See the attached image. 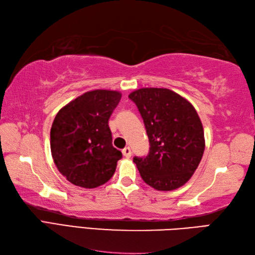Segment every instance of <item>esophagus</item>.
Masks as SVG:
<instances>
[{
  "label": "esophagus",
  "mask_w": 255,
  "mask_h": 255,
  "mask_svg": "<svg viewBox=\"0 0 255 255\" xmlns=\"http://www.w3.org/2000/svg\"><path fill=\"white\" fill-rule=\"evenodd\" d=\"M122 153H123V156L124 157H127V158H129L132 156V151H131V148L129 147H126L122 150Z\"/></svg>",
  "instance_id": "obj_1"
}]
</instances>
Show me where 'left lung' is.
Returning a JSON list of instances; mask_svg holds the SVG:
<instances>
[{
	"instance_id": "left-lung-1",
	"label": "left lung",
	"mask_w": 255,
	"mask_h": 255,
	"mask_svg": "<svg viewBox=\"0 0 255 255\" xmlns=\"http://www.w3.org/2000/svg\"><path fill=\"white\" fill-rule=\"evenodd\" d=\"M149 138L146 157L133 161L144 182L169 191L187 183L203 156L204 132L194 106L167 89L145 88L132 92Z\"/></svg>"
}]
</instances>
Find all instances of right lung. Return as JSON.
<instances>
[{"label": "right lung", "instance_id": "1", "mask_svg": "<svg viewBox=\"0 0 255 255\" xmlns=\"http://www.w3.org/2000/svg\"><path fill=\"white\" fill-rule=\"evenodd\" d=\"M121 96L117 91L86 92L56 115L51 128L52 157L73 185L95 188L113 177L122 153L113 146L108 121Z\"/></svg>", "mask_w": 255, "mask_h": 255}]
</instances>
